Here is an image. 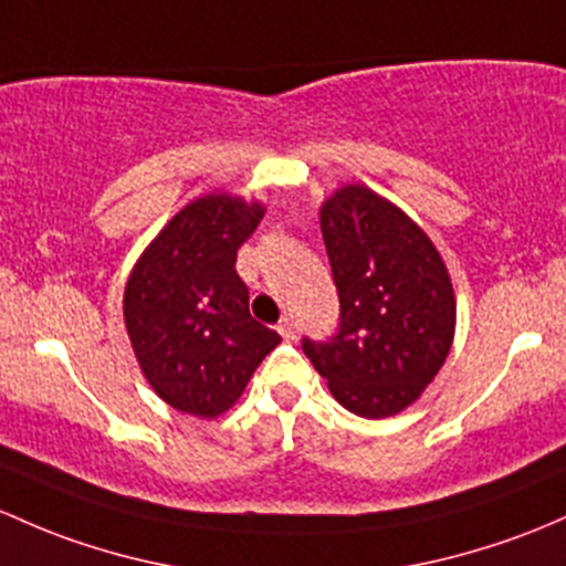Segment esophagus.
Returning <instances> with one entry per match:
<instances>
[{"label":"esophagus","instance_id":"obj_1","mask_svg":"<svg viewBox=\"0 0 566 566\" xmlns=\"http://www.w3.org/2000/svg\"><path fill=\"white\" fill-rule=\"evenodd\" d=\"M276 328H279V333H282V338H287V342L290 338H295V323L290 317H284Z\"/></svg>","mask_w":566,"mask_h":566}]
</instances>
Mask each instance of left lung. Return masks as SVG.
<instances>
[{
  "instance_id": "8db88e82",
  "label": "left lung",
  "mask_w": 566,
  "mask_h": 566,
  "mask_svg": "<svg viewBox=\"0 0 566 566\" xmlns=\"http://www.w3.org/2000/svg\"><path fill=\"white\" fill-rule=\"evenodd\" d=\"M338 293V331L303 338V353L338 403L390 418L420 398L455 333L450 273L423 230L363 184L336 189L319 211Z\"/></svg>"
}]
</instances>
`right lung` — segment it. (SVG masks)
Wrapping results in <instances>:
<instances>
[{
	"label": "right lung",
	"instance_id": "right-lung-1",
	"mask_svg": "<svg viewBox=\"0 0 566 566\" xmlns=\"http://www.w3.org/2000/svg\"><path fill=\"white\" fill-rule=\"evenodd\" d=\"M265 208L233 195L184 206L148 243L124 290V323L143 377L178 412L217 418L282 342L249 314L235 271Z\"/></svg>",
	"mask_w": 566,
	"mask_h": 566
}]
</instances>
